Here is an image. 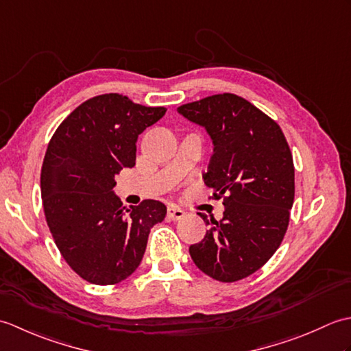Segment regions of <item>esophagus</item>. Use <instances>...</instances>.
<instances>
[{
	"label": "esophagus",
	"instance_id": "esophagus-1",
	"mask_svg": "<svg viewBox=\"0 0 351 351\" xmlns=\"http://www.w3.org/2000/svg\"><path fill=\"white\" fill-rule=\"evenodd\" d=\"M184 215H185V211L181 210V208H178L176 205H170L167 208V217L170 220H180L184 217Z\"/></svg>",
	"mask_w": 351,
	"mask_h": 351
}]
</instances>
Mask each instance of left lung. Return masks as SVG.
I'll return each instance as SVG.
<instances>
[{"mask_svg":"<svg viewBox=\"0 0 351 351\" xmlns=\"http://www.w3.org/2000/svg\"><path fill=\"white\" fill-rule=\"evenodd\" d=\"M178 111L205 126L214 143L204 173L213 199L223 197L220 221L208 220L190 256L210 278L241 280L258 271L287 234L294 202V162L278 122L234 93L184 104Z\"/></svg>","mask_w":351,"mask_h":351,"instance_id":"obj_1","label":"left lung"}]
</instances>
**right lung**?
<instances>
[{"mask_svg":"<svg viewBox=\"0 0 351 351\" xmlns=\"http://www.w3.org/2000/svg\"><path fill=\"white\" fill-rule=\"evenodd\" d=\"M128 96L87 99L58 125L45 154V217L66 263L95 285H114L137 270L151 228L166 217L160 200L122 206L114 176L136 166L137 137L166 114Z\"/></svg>","mask_w":351,"mask_h":351,"instance_id":"right-lung-1","label":"right lung"}]
</instances>
